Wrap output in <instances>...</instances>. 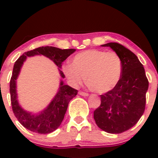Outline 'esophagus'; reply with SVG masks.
Returning <instances> with one entry per match:
<instances>
[{
  "mask_svg": "<svg viewBox=\"0 0 158 158\" xmlns=\"http://www.w3.org/2000/svg\"><path fill=\"white\" fill-rule=\"evenodd\" d=\"M79 94L82 96H89V94L86 93V92H79Z\"/></svg>",
  "mask_w": 158,
  "mask_h": 158,
  "instance_id": "obj_1",
  "label": "esophagus"
}]
</instances>
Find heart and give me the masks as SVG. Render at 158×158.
Wrapping results in <instances>:
<instances>
[{
  "label": "heart",
  "instance_id": "1",
  "mask_svg": "<svg viewBox=\"0 0 158 158\" xmlns=\"http://www.w3.org/2000/svg\"><path fill=\"white\" fill-rule=\"evenodd\" d=\"M123 63L115 52L89 49L76 54L71 64L65 65L63 71L74 85H80L86 79L90 90L104 94L118 84Z\"/></svg>",
  "mask_w": 158,
  "mask_h": 158
}]
</instances>
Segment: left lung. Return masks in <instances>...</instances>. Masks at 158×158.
<instances>
[{"mask_svg": "<svg viewBox=\"0 0 158 158\" xmlns=\"http://www.w3.org/2000/svg\"><path fill=\"white\" fill-rule=\"evenodd\" d=\"M110 47L120 56L123 63L118 84L101 95V105L94 111V119L99 128L110 134H120L136 125L144 114L148 80L143 65L135 53L117 43Z\"/></svg>", "mask_w": 158, "mask_h": 158, "instance_id": "left-lung-1", "label": "left lung"}]
</instances>
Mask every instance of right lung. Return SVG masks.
Wrapping results in <instances>:
<instances>
[{
	"instance_id": "1",
	"label": "right lung",
	"mask_w": 158,
	"mask_h": 158,
	"mask_svg": "<svg viewBox=\"0 0 158 158\" xmlns=\"http://www.w3.org/2000/svg\"><path fill=\"white\" fill-rule=\"evenodd\" d=\"M75 51V49H61L54 47H42L24 52L15 62L10 82L11 106L14 115L24 128L39 134H49L56 130L64 118L69 102L77 95L78 91L65 85L61 79L56 94L45 109L38 113L26 111L19 104L17 92V79L23 63L27 57L43 55L58 66L60 76L64 79V74L60 70L62 63Z\"/></svg>"
}]
</instances>
